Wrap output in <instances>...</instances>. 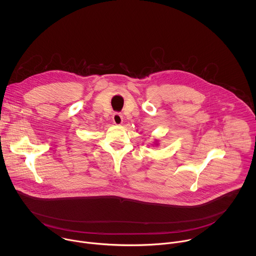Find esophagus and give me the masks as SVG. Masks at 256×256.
I'll return each mask as SVG.
<instances>
[{"instance_id":"1","label":"esophagus","mask_w":256,"mask_h":256,"mask_svg":"<svg viewBox=\"0 0 256 256\" xmlns=\"http://www.w3.org/2000/svg\"><path fill=\"white\" fill-rule=\"evenodd\" d=\"M112 120H113V123H114V124L120 125V124H122V122H123V116H122L121 113L115 112V113H113V115H112Z\"/></svg>"}]
</instances>
